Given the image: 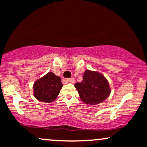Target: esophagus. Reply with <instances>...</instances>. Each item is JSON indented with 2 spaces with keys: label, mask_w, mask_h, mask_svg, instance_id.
Returning a JSON list of instances; mask_svg holds the SVG:
<instances>
[{
  "label": "esophagus",
  "mask_w": 147,
  "mask_h": 147,
  "mask_svg": "<svg viewBox=\"0 0 147 147\" xmlns=\"http://www.w3.org/2000/svg\"><path fill=\"white\" fill-rule=\"evenodd\" d=\"M67 81L68 82H70V83H75V80L74 78H69V79H67Z\"/></svg>",
  "instance_id": "34e87169"
}]
</instances>
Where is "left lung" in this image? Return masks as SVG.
<instances>
[{"instance_id": "obj_1", "label": "left lung", "mask_w": 147, "mask_h": 147, "mask_svg": "<svg viewBox=\"0 0 147 147\" xmlns=\"http://www.w3.org/2000/svg\"><path fill=\"white\" fill-rule=\"evenodd\" d=\"M82 102L86 105H96L105 100L111 93L109 82L102 74L86 70L83 80L75 84Z\"/></svg>"}]
</instances>
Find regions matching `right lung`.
Listing matches in <instances>:
<instances>
[{
    "mask_svg": "<svg viewBox=\"0 0 147 147\" xmlns=\"http://www.w3.org/2000/svg\"><path fill=\"white\" fill-rule=\"evenodd\" d=\"M62 87L61 77L56 76L54 72H49L35 82L33 95L41 102H52L58 97Z\"/></svg>",
    "mask_w": 147,
    "mask_h": 147,
    "instance_id": "1",
    "label": "right lung"
}]
</instances>
